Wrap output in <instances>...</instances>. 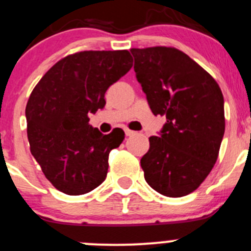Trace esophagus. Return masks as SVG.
<instances>
[{"label":"esophagus","mask_w":251,"mask_h":251,"mask_svg":"<svg viewBox=\"0 0 251 251\" xmlns=\"http://www.w3.org/2000/svg\"><path fill=\"white\" fill-rule=\"evenodd\" d=\"M126 136H131V135H134V134H135V131H133V130H130V129H126Z\"/></svg>","instance_id":"esophagus-1"}]
</instances>
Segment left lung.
Segmentation results:
<instances>
[{
    "label": "left lung",
    "mask_w": 251,
    "mask_h": 251,
    "mask_svg": "<svg viewBox=\"0 0 251 251\" xmlns=\"http://www.w3.org/2000/svg\"><path fill=\"white\" fill-rule=\"evenodd\" d=\"M134 71L155 116H166L141 157L144 177L165 197L199 188L217 160L225 134V101L215 79L175 47L131 49Z\"/></svg>",
    "instance_id": "1"
}]
</instances>
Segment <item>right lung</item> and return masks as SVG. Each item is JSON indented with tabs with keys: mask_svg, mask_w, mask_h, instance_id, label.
<instances>
[{
	"mask_svg": "<svg viewBox=\"0 0 251 251\" xmlns=\"http://www.w3.org/2000/svg\"><path fill=\"white\" fill-rule=\"evenodd\" d=\"M133 66L126 50L83 51L64 57L34 88L25 108L31 155L56 189L81 195L106 179L108 155L125 139L89 125L106 105L105 93Z\"/></svg>",
	"mask_w": 251,
	"mask_h": 251,
	"instance_id": "add662e5",
	"label": "right lung"
}]
</instances>
